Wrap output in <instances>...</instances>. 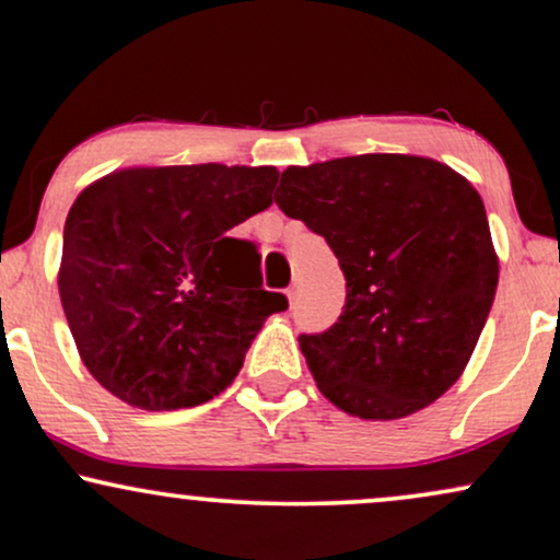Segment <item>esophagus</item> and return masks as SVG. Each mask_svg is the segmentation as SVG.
<instances>
[{
    "mask_svg": "<svg viewBox=\"0 0 560 560\" xmlns=\"http://www.w3.org/2000/svg\"><path fill=\"white\" fill-rule=\"evenodd\" d=\"M287 298H289V305H294V302H298V298H300V287H298V281H294V284H289V289H287Z\"/></svg>",
    "mask_w": 560,
    "mask_h": 560,
    "instance_id": "1",
    "label": "esophagus"
}]
</instances>
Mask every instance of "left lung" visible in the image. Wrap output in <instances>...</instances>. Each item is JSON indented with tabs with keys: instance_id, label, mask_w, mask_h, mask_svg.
Here are the masks:
<instances>
[{
	"instance_id": "1",
	"label": "left lung",
	"mask_w": 560,
	"mask_h": 560,
	"mask_svg": "<svg viewBox=\"0 0 560 560\" xmlns=\"http://www.w3.org/2000/svg\"><path fill=\"white\" fill-rule=\"evenodd\" d=\"M276 206L328 242L347 279L339 320L300 334L326 399L399 420L459 381L498 287L482 198L433 159L365 153L289 166Z\"/></svg>"
}]
</instances>
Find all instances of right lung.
I'll return each mask as SVG.
<instances>
[{"label":"right lung","mask_w":560,"mask_h":560,"mask_svg":"<svg viewBox=\"0 0 560 560\" xmlns=\"http://www.w3.org/2000/svg\"><path fill=\"white\" fill-rule=\"evenodd\" d=\"M273 166H153L93 182L65 221L59 298L85 368L151 409L198 407L240 373L268 315L260 253L229 229L273 203Z\"/></svg>","instance_id":"obj_1"}]
</instances>
